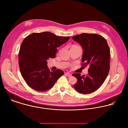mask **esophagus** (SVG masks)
<instances>
[{
	"instance_id": "obj_1",
	"label": "esophagus",
	"mask_w": 128,
	"mask_h": 128,
	"mask_svg": "<svg viewBox=\"0 0 128 128\" xmlns=\"http://www.w3.org/2000/svg\"><path fill=\"white\" fill-rule=\"evenodd\" d=\"M65 75H67V76H68V77H71V76H72V74H70V73H68V72L66 73H65Z\"/></svg>"
}]
</instances>
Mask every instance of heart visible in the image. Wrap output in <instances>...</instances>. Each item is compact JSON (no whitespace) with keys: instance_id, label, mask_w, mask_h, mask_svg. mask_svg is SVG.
<instances>
[{"instance_id":"b5f03b06","label":"heart","mask_w":128,"mask_h":128,"mask_svg":"<svg viewBox=\"0 0 128 128\" xmlns=\"http://www.w3.org/2000/svg\"><path fill=\"white\" fill-rule=\"evenodd\" d=\"M76 46V45H74V46Z\"/></svg>"}]
</instances>
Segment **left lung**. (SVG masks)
Returning <instances> with one entry per match:
<instances>
[{"label":"left lung","mask_w":128,"mask_h":128,"mask_svg":"<svg viewBox=\"0 0 128 128\" xmlns=\"http://www.w3.org/2000/svg\"><path fill=\"white\" fill-rule=\"evenodd\" d=\"M72 38L79 43L83 50L82 66L89 67L87 76L80 73L72 75L77 79L74 85L78 92L86 94L97 90L103 84L110 70V50L103 36L96 34L82 33Z\"/></svg>","instance_id":"left-lung-1"}]
</instances>
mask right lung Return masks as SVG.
Returning a JSON list of instances; mask_svg holds the SVG:
<instances>
[{"instance_id": "obj_1", "label": "right lung", "mask_w": 128, "mask_h": 128, "mask_svg": "<svg viewBox=\"0 0 128 128\" xmlns=\"http://www.w3.org/2000/svg\"><path fill=\"white\" fill-rule=\"evenodd\" d=\"M70 37L58 36L50 32L33 33L23 41L19 52L21 74L27 84L37 91L51 88L64 72L51 71L47 60L55 57L57 47L66 43Z\"/></svg>"}]
</instances>
